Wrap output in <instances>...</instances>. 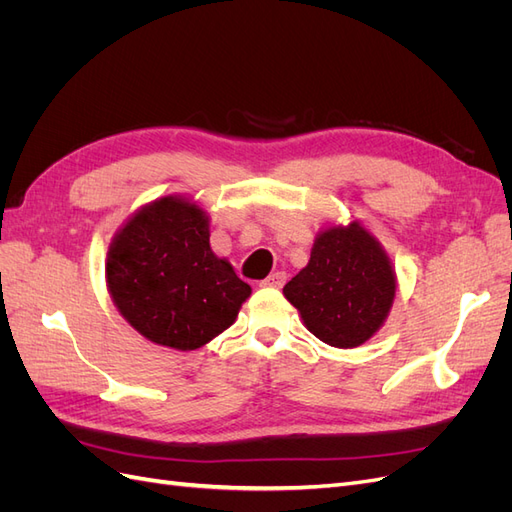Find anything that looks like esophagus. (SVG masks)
I'll use <instances>...</instances> for the list:
<instances>
[{
	"instance_id": "34e87169",
	"label": "esophagus",
	"mask_w": 512,
	"mask_h": 512,
	"mask_svg": "<svg viewBox=\"0 0 512 512\" xmlns=\"http://www.w3.org/2000/svg\"><path fill=\"white\" fill-rule=\"evenodd\" d=\"M286 284V273L284 271H277V273H271L265 282H262V286H269V288H282Z\"/></svg>"
}]
</instances>
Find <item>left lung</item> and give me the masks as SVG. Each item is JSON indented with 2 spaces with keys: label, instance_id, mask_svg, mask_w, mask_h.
Returning <instances> with one entry per match:
<instances>
[{
  "label": "left lung",
  "instance_id": "obj_1",
  "mask_svg": "<svg viewBox=\"0 0 512 512\" xmlns=\"http://www.w3.org/2000/svg\"><path fill=\"white\" fill-rule=\"evenodd\" d=\"M397 275L382 243L361 222L316 235L307 265L284 286L309 333L333 348L374 337L395 301Z\"/></svg>",
  "mask_w": 512,
  "mask_h": 512
}]
</instances>
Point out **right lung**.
<instances>
[{
	"label": "right lung",
	"mask_w": 512,
	"mask_h": 512,
	"mask_svg": "<svg viewBox=\"0 0 512 512\" xmlns=\"http://www.w3.org/2000/svg\"><path fill=\"white\" fill-rule=\"evenodd\" d=\"M209 215L185 196L143 205L108 245L106 286L119 314L149 342L196 350L226 331L250 284L209 243Z\"/></svg>",
	"instance_id": "obj_1"
}]
</instances>
